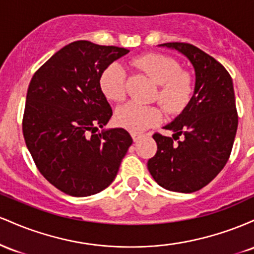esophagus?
I'll list each match as a JSON object with an SVG mask.
<instances>
[{"label": "esophagus", "mask_w": 254, "mask_h": 254, "mask_svg": "<svg viewBox=\"0 0 254 254\" xmlns=\"http://www.w3.org/2000/svg\"><path fill=\"white\" fill-rule=\"evenodd\" d=\"M131 137H132V139L133 141H138L139 138H141L142 137V135H139V133H136V132H131Z\"/></svg>", "instance_id": "34e87169"}]
</instances>
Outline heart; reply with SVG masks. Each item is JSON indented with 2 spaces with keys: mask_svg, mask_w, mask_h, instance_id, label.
<instances>
[{
  "mask_svg": "<svg viewBox=\"0 0 254 254\" xmlns=\"http://www.w3.org/2000/svg\"><path fill=\"white\" fill-rule=\"evenodd\" d=\"M132 64L159 84L155 99L171 115L183 112L193 97V77L182 70V64L176 58L164 54H145L133 58ZM104 95L115 103L125 100L127 93V77L119 63H111L99 78ZM162 121V111L157 106L127 104L116 112L118 125L132 132H141Z\"/></svg>",
  "mask_w": 254,
  "mask_h": 254,
  "instance_id": "obj_1",
  "label": "heart"
}]
</instances>
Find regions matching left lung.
<instances>
[{"mask_svg":"<svg viewBox=\"0 0 254 254\" xmlns=\"http://www.w3.org/2000/svg\"><path fill=\"white\" fill-rule=\"evenodd\" d=\"M161 46L176 49L190 60L196 86L188 107L164 127L173 131V137L153 135L157 150L148 160V170L166 190L191 193L208 185L232 153L238 129L233 81L222 64L192 44Z\"/></svg>","mask_w":254,"mask_h":254,"instance_id":"1","label":"left lung"}]
</instances>
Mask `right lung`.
Returning a JSON list of instances; mask_svg holds the SVG:
<instances>
[{"label": "right lung", "mask_w": 254, "mask_h": 254, "mask_svg": "<svg viewBox=\"0 0 254 254\" xmlns=\"http://www.w3.org/2000/svg\"><path fill=\"white\" fill-rule=\"evenodd\" d=\"M129 50L72 42L34 72L26 95L22 133L43 177L69 196L106 189L132 144L127 130L97 133L112 116L99 84L109 64Z\"/></svg>", "instance_id": "1"}]
</instances>
